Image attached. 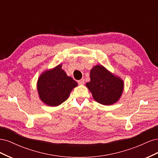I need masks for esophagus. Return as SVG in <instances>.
<instances>
[{
    "label": "esophagus",
    "instance_id": "esophagus-1",
    "mask_svg": "<svg viewBox=\"0 0 158 158\" xmlns=\"http://www.w3.org/2000/svg\"><path fill=\"white\" fill-rule=\"evenodd\" d=\"M78 83L79 85H83L85 83V80H84V79H81L80 80L78 81Z\"/></svg>",
    "mask_w": 158,
    "mask_h": 158
}]
</instances>
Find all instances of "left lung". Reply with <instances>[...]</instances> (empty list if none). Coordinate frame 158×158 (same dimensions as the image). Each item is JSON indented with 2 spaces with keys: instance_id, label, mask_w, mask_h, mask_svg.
I'll list each match as a JSON object with an SVG mask.
<instances>
[{
  "instance_id": "obj_1",
  "label": "left lung",
  "mask_w": 158,
  "mask_h": 158,
  "mask_svg": "<svg viewBox=\"0 0 158 158\" xmlns=\"http://www.w3.org/2000/svg\"><path fill=\"white\" fill-rule=\"evenodd\" d=\"M90 81L85 85L95 101L104 106H111L118 101L124 89V82L102 65H96L90 70Z\"/></svg>"
}]
</instances>
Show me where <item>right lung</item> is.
I'll list each match as a JSON object with an SVG mask.
<instances>
[{"instance_id":"right-lung-1","label":"right lung","mask_w":158,"mask_h":158,"mask_svg":"<svg viewBox=\"0 0 158 158\" xmlns=\"http://www.w3.org/2000/svg\"><path fill=\"white\" fill-rule=\"evenodd\" d=\"M77 82L67 76L60 64L42 73L37 80V89L41 102L47 106H58L65 102Z\"/></svg>"}]
</instances>
